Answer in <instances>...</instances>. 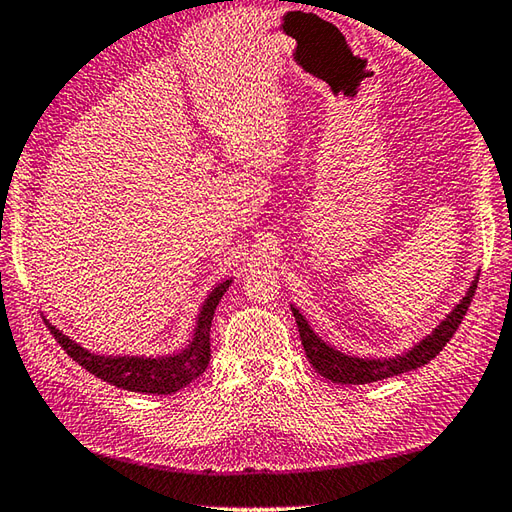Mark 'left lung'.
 I'll use <instances>...</instances> for the list:
<instances>
[{
	"instance_id": "1",
	"label": "left lung",
	"mask_w": 512,
	"mask_h": 512,
	"mask_svg": "<svg viewBox=\"0 0 512 512\" xmlns=\"http://www.w3.org/2000/svg\"><path fill=\"white\" fill-rule=\"evenodd\" d=\"M477 282L479 277H475V282L468 288L466 297L453 308V313H450L444 322L433 330V335H428L413 350H408L406 355L395 357V359H359V357H348L344 353H339V350L330 348L313 333V328L308 326L304 315L299 313L295 306L290 308H293L299 337H302V346L306 350L308 362L313 364V368L319 375L330 379L333 384H370V382H379V379L408 373V370L424 366L430 362V359L437 357L439 350L450 342V337L455 335V330L459 328V324H462L466 310L475 297Z\"/></svg>"
}]
</instances>
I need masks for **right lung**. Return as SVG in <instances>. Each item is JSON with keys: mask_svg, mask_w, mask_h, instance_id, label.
<instances>
[{"mask_svg": "<svg viewBox=\"0 0 512 512\" xmlns=\"http://www.w3.org/2000/svg\"><path fill=\"white\" fill-rule=\"evenodd\" d=\"M230 286V279L215 286L213 293L202 306V313L197 317V328L193 342L186 350L170 357H102L84 350L73 339L59 333L55 326H50V333L55 335L57 344L75 359V362L86 368L88 373L104 379L117 388L133 390V393H150V395H170L177 393L179 388L188 386L190 382L204 373L210 362V324H213L215 308L219 299Z\"/></svg>", "mask_w": 512, "mask_h": 512, "instance_id": "right-lung-1", "label": "right lung"}]
</instances>
